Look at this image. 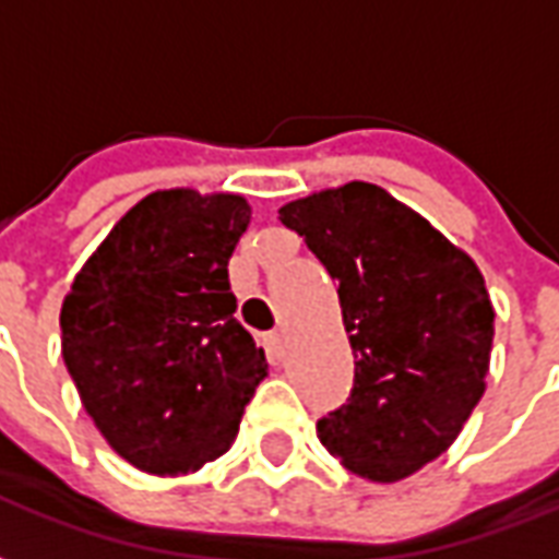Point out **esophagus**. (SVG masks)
Masks as SVG:
<instances>
[{
    "label": "esophagus",
    "instance_id": "esophagus-1",
    "mask_svg": "<svg viewBox=\"0 0 559 559\" xmlns=\"http://www.w3.org/2000/svg\"><path fill=\"white\" fill-rule=\"evenodd\" d=\"M263 344H266V350L272 353V356H281L284 344H287V335H284V332H269V335H263Z\"/></svg>",
    "mask_w": 559,
    "mask_h": 559
}]
</instances>
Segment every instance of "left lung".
Returning <instances> with one entry per match:
<instances>
[{"label":"left lung","mask_w":559,"mask_h":559,"mask_svg":"<svg viewBox=\"0 0 559 559\" xmlns=\"http://www.w3.org/2000/svg\"><path fill=\"white\" fill-rule=\"evenodd\" d=\"M338 281L356 380L317 421L344 467L392 485L455 443L485 395L493 305L467 251L371 182L323 188L278 209Z\"/></svg>","instance_id":"1"}]
</instances>
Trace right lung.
Returning <instances> with one entry per match:
<instances>
[{"label": "right lung", "instance_id": "1", "mask_svg": "<svg viewBox=\"0 0 559 559\" xmlns=\"http://www.w3.org/2000/svg\"><path fill=\"white\" fill-rule=\"evenodd\" d=\"M242 194L152 191L116 221L62 299V359L116 455L188 476L236 440L266 353L233 317Z\"/></svg>", "mask_w": 559, "mask_h": 559}]
</instances>
